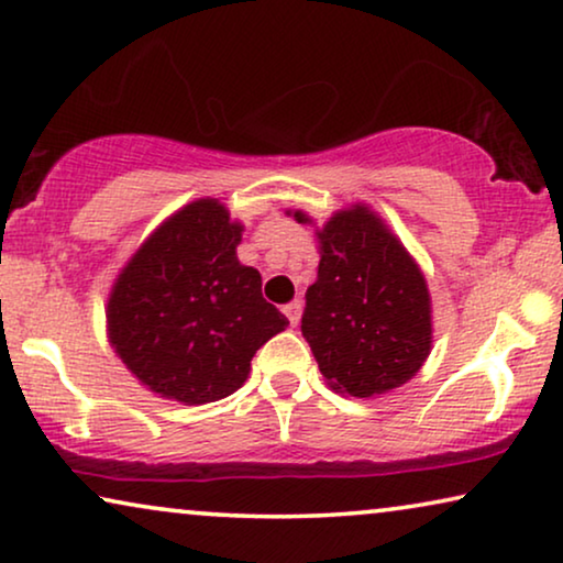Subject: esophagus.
<instances>
[{
  "instance_id": "1",
  "label": "esophagus",
  "mask_w": 563,
  "mask_h": 563,
  "mask_svg": "<svg viewBox=\"0 0 563 563\" xmlns=\"http://www.w3.org/2000/svg\"><path fill=\"white\" fill-rule=\"evenodd\" d=\"M284 314H287L291 325H299V318H302V299H291V302L284 307Z\"/></svg>"
}]
</instances>
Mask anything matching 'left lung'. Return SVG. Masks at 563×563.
<instances>
[{"mask_svg":"<svg viewBox=\"0 0 563 563\" xmlns=\"http://www.w3.org/2000/svg\"><path fill=\"white\" fill-rule=\"evenodd\" d=\"M297 222H312L295 212ZM318 282L307 289L302 335L322 376L351 397L402 387L433 343L426 276L379 214L341 210L318 230Z\"/></svg>","mask_w":563,"mask_h":563,"instance_id":"obj_1","label":"left lung"}]
</instances>
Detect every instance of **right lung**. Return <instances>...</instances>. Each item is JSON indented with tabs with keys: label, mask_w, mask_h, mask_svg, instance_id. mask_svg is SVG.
Segmentation results:
<instances>
[{
	"label": "right lung",
	"mask_w": 563,
	"mask_h": 563,
	"mask_svg": "<svg viewBox=\"0 0 563 563\" xmlns=\"http://www.w3.org/2000/svg\"><path fill=\"white\" fill-rule=\"evenodd\" d=\"M243 225L218 199H197L156 228L107 302L110 343L137 382L184 405L233 395L251 358L289 320L235 256Z\"/></svg>",
	"instance_id": "right-lung-1"
}]
</instances>
